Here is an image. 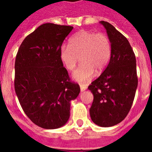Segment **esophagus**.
I'll return each instance as SVG.
<instances>
[{"instance_id":"esophagus-1","label":"esophagus","mask_w":152,"mask_h":152,"mask_svg":"<svg viewBox=\"0 0 152 152\" xmlns=\"http://www.w3.org/2000/svg\"><path fill=\"white\" fill-rule=\"evenodd\" d=\"M86 89H87V87H86V86L82 85H80V90H81V92L85 91Z\"/></svg>"}]
</instances>
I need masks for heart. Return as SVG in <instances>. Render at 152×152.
<instances>
[{
    "label": "heart",
    "instance_id": "obj_1",
    "mask_svg": "<svg viewBox=\"0 0 152 152\" xmlns=\"http://www.w3.org/2000/svg\"><path fill=\"white\" fill-rule=\"evenodd\" d=\"M111 42L104 33L82 30L70 38L68 46L62 45L59 59L69 71L74 70L80 58L82 64L75 70L73 79L78 82H88L96 73H101L110 62Z\"/></svg>",
    "mask_w": 152,
    "mask_h": 152
}]
</instances>
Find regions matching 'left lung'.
I'll list each match as a JSON object with an SVG mask.
<instances>
[{
	"label": "left lung",
	"instance_id": "left-lung-1",
	"mask_svg": "<svg viewBox=\"0 0 152 152\" xmlns=\"http://www.w3.org/2000/svg\"><path fill=\"white\" fill-rule=\"evenodd\" d=\"M104 26L111 42L112 54L104 71L88 87L93 94L90 115L93 123L113 126L126 117L137 87L136 59L128 39L113 25Z\"/></svg>",
	"mask_w": 152,
	"mask_h": 152
}]
</instances>
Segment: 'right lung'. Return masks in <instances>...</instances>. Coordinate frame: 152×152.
I'll list each match as a JSON object with an SVG mask.
<instances>
[{"mask_svg":"<svg viewBox=\"0 0 152 152\" xmlns=\"http://www.w3.org/2000/svg\"><path fill=\"white\" fill-rule=\"evenodd\" d=\"M73 26L45 23L24 39L15 64V90L28 118L38 126L57 129L70 117V101L80 93L59 59Z\"/></svg>","mask_w":152,"mask_h":152,"instance_id":"1","label":"right lung"}]
</instances>
